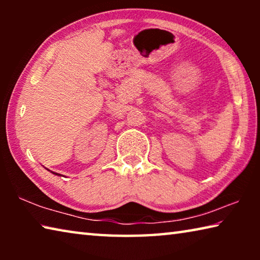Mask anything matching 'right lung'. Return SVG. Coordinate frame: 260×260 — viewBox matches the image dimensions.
<instances>
[{
	"instance_id": "add662e5",
	"label": "right lung",
	"mask_w": 260,
	"mask_h": 260,
	"mask_svg": "<svg viewBox=\"0 0 260 260\" xmlns=\"http://www.w3.org/2000/svg\"><path fill=\"white\" fill-rule=\"evenodd\" d=\"M54 174H58V173H54ZM59 175V174H58Z\"/></svg>"
}]
</instances>
